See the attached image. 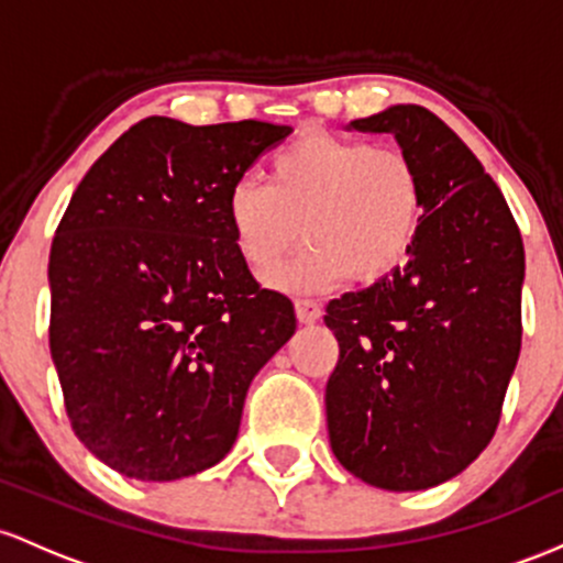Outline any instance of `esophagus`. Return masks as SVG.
Wrapping results in <instances>:
<instances>
[{
	"instance_id": "obj_1",
	"label": "esophagus",
	"mask_w": 563,
	"mask_h": 563,
	"mask_svg": "<svg viewBox=\"0 0 563 563\" xmlns=\"http://www.w3.org/2000/svg\"><path fill=\"white\" fill-rule=\"evenodd\" d=\"M295 311H298V319L302 321V324H313V321L321 319V306L311 298L295 300Z\"/></svg>"
}]
</instances>
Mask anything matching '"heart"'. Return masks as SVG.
Here are the masks:
<instances>
[{"label": "heart", "mask_w": 563, "mask_h": 563, "mask_svg": "<svg viewBox=\"0 0 563 563\" xmlns=\"http://www.w3.org/2000/svg\"><path fill=\"white\" fill-rule=\"evenodd\" d=\"M422 218L426 188L407 151L332 132L302 135L271 159L268 183L239 178L225 194L233 247L261 276L287 257L306 225L311 244L274 276L295 292L394 274Z\"/></svg>", "instance_id": "obj_1"}]
</instances>
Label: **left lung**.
<instances>
[{"mask_svg": "<svg viewBox=\"0 0 563 563\" xmlns=\"http://www.w3.org/2000/svg\"><path fill=\"white\" fill-rule=\"evenodd\" d=\"M418 164L426 218L407 263L327 306L334 457L390 492L428 489L486 450L521 351L523 242L482 162L422 106L351 122Z\"/></svg>", "mask_w": 563, "mask_h": 563, "instance_id": "8db88e82", "label": "left lung"}]
</instances>
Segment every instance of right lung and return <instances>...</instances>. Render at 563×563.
<instances>
[{"mask_svg": "<svg viewBox=\"0 0 563 563\" xmlns=\"http://www.w3.org/2000/svg\"><path fill=\"white\" fill-rule=\"evenodd\" d=\"M284 124L148 117L92 164L49 250V353L100 463L175 482L229 454L252 377L295 334L225 220V194Z\"/></svg>", "mask_w": 563, "mask_h": 563, "instance_id": "obj_1", "label": "right lung"}]
</instances>
